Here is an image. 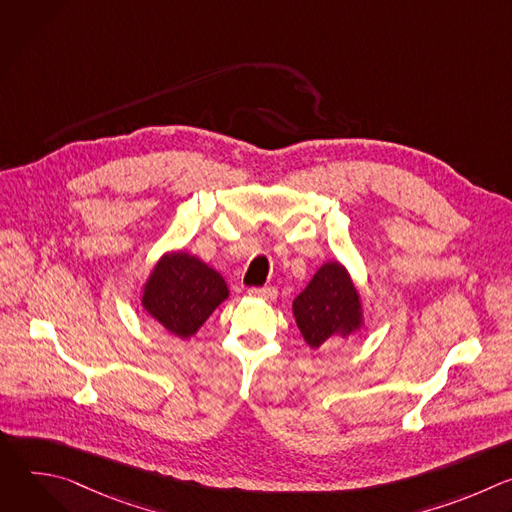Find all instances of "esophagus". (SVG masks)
Returning <instances> with one entry per match:
<instances>
[{
	"label": "esophagus",
	"instance_id": "esophagus-1",
	"mask_svg": "<svg viewBox=\"0 0 512 512\" xmlns=\"http://www.w3.org/2000/svg\"><path fill=\"white\" fill-rule=\"evenodd\" d=\"M247 294L251 298H259L265 302H273L277 298V289L275 287H249Z\"/></svg>",
	"mask_w": 512,
	"mask_h": 512
}]
</instances>
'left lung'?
I'll use <instances>...</instances> for the list:
<instances>
[{
  "mask_svg": "<svg viewBox=\"0 0 512 512\" xmlns=\"http://www.w3.org/2000/svg\"><path fill=\"white\" fill-rule=\"evenodd\" d=\"M296 324L312 348L348 338L367 324L360 291L340 261H326L291 304Z\"/></svg>",
  "mask_w": 512,
  "mask_h": 512,
  "instance_id": "8db88e82",
  "label": "left lung"
}]
</instances>
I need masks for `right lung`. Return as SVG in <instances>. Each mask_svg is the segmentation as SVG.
I'll return each mask as SVG.
<instances>
[{"instance_id": "add662e5", "label": "right lung", "mask_w": 512, "mask_h": 512, "mask_svg": "<svg viewBox=\"0 0 512 512\" xmlns=\"http://www.w3.org/2000/svg\"><path fill=\"white\" fill-rule=\"evenodd\" d=\"M225 300V277L182 249L166 251L139 291L143 312L180 340L194 336Z\"/></svg>"}]
</instances>
